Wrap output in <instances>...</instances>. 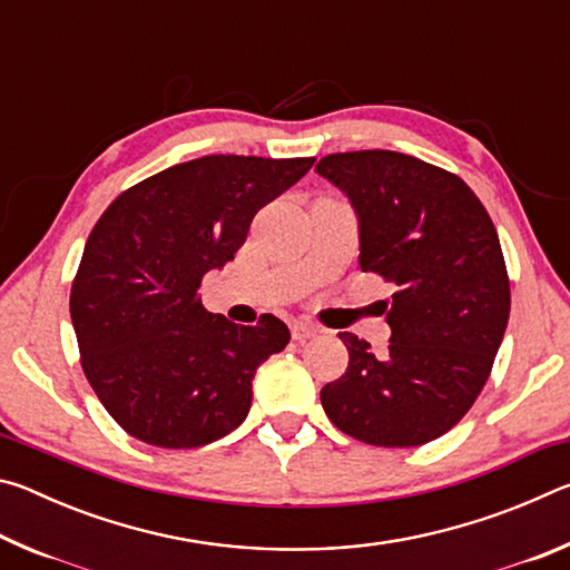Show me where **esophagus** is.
<instances>
[{
  "label": "esophagus",
  "instance_id": "esophagus-1",
  "mask_svg": "<svg viewBox=\"0 0 570 570\" xmlns=\"http://www.w3.org/2000/svg\"><path fill=\"white\" fill-rule=\"evenodd\" d=\"M316 326L314 324H308V322H294L292 324V336L296 342H306V340H312V336H316Z\"/></svg>",
  "mask_w": 570,
  "mask_h": 570
}]
</instances>
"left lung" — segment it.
<instances>
[{
	"mask_svg": "<svg viewBox=\"0 0 570 570\" xmlns=\"http://www.w3.org/2000/svg\"><path fill=\"white\" fill-rule=\"evenodd\" d=\"M316 173L350 198L362 272L394 286L380 302L387 354L342 332L350 366L322 390L324 412L366 445H424L465 417L503 342L510 286L498 230L458 176L404 153H334Z\"/></svg>",
	"mask_w": 570,
	"mask_h": 570,
	"instance_id": "1",
	"label": "left lung"
}]
</instances>
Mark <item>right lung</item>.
Listing matches in <instances>:
<instances>
[{"instance_id": "right-lung-1", "label": "right lung", "mask_w": 570, "mask_h": 570, "mask_svg": "<svg viewBox=\"0 0 570 570\" xmlns=\"http://www.w3.org/2000/svg\"><path fill=\"white\" fill-rule=\"evenodd\" d=\"M312 166L256 156L178 163L125 190L95 224L70 316L85 377L135 440L200 448L246 420L258 364L292 334L272 314L240 326L206 312L200 278L234 262L258 208Z\"/></svg>"}]
</instances>
